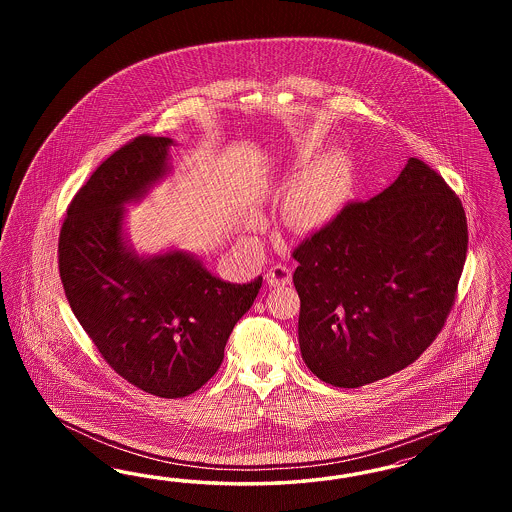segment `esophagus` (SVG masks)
Wrapping results in <instances>:
<instances>
[{"mask_svg": "<svg viewBox=\"0 0 512 512\" xmlns=\"http://www.w3.org/2000/svg\"><path fill=\"white\" fill-rule=\"evenodd\" d=\"M266 281L270 287H281L291 281V268L287 264H272L266 272Z\"/></svg>", "mask_w": 512, "mask_h": 512, "instance_id": "obj_1", "label": "esophagus"}]
</instances>
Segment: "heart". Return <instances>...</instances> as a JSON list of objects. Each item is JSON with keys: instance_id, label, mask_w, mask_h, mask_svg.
I'll use <instances>...</instances> for the list:
<instances>
[{"instance_id": "obj_1", "label": "heart", "mask_w": 512, "mask_h": 512, "mask_svg": "<svg viewBox=\"0 0 512 512\" xmlns=\"http://www.w3.org/2000/svg\"><path fill=\"white\" fill-rule=\"evenodd\" d=\"M340 184L338 161L321 157L287 199V216L300 227L319 223L330 212Z\"/></svg>"}]
</instances>
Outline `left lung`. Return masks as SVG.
I'll return each mask as SVG.
<instances>
[{
	"instance_id": "1",
	"label": "left lung",
	"mask_w": 512,
	"mask_h": 512,
	"mask_svg": "<svg viewBox=\"0 0 512 512\" xmlns=\"http://www.w3.org/2000/svg\"><path fill=\"white\" fill-rule=\"evenodd\" d=\"M465 253L462 201L409 157L383 193L345 204L293 249L306 366L332 387L357 388L413 364L445 326Z\"/></svg>"
}]
</instances>
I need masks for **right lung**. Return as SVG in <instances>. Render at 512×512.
Instances as JSON below:
<instances>
[{"mask_svg":"<svg viewBox=\"0 0 512 512\" xmlns=\"http://www.w3.org/2000/svg\"><path fill=\"white\" fill-rule=\"evenodd\" d=\"M171 144L140 135L93 171L67 208L58 263L69 306L110 368L148 394L184 398L219 370L263 278L227 283L184 251L144 259L125 244L124 204L167 174Z\"/></svg>","mask_w":512,"mask_h":512,"instance_id":"add662e5","label":"right lung"}]
</instances>
